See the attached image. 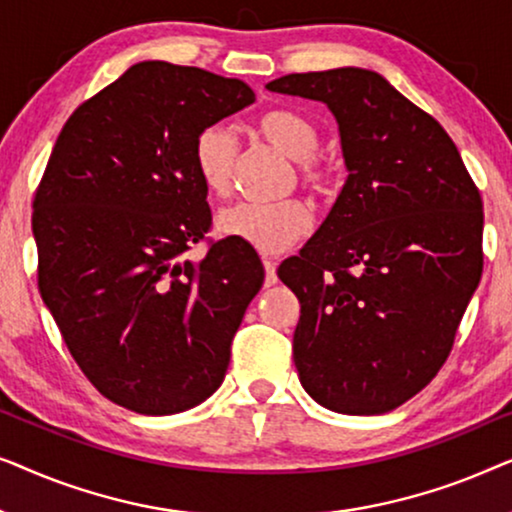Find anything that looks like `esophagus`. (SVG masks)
I'll list each match as a JSON object with an SVG mask.
<instances>
[{"mask_svg": "<svg viewBox=\"0 0 512 512\" xmlns=\"http://www.w3.org/2000/svg\"><path fill=\"white\" fill-rule=\"evenodd\" d=\"M265 265V286H275L277 284V263L272 258H263Z\"/></svg>", "mask_w": 512, "mask_h": 512, "instance_id": "obj_1", "label": "esophagus"}]
</instances>
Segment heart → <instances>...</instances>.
I'll use <instances>...</instances> for the list:
<instances>
[{
	"label": "heart",
	"instance_id": "b5f03b06",
	"mask_svg": "<svg viewBox=\"0 0 512 512\" xmlns=\"http://www.w3.org/2000/svg\"><path fill=\"white\" fill-rule=\"evenodd\" d=\"M254 130L265 142L298 163L300 184L312 195H331L338 186V172L317 156L321 135L317 123L296 109H268L256 116ZM237 139L226 125H209L193 142V167L209 195L226 198L233 188ZM312 214L300 200L240 202L219 216V230L233 240L247 242L263 254H279L310 233Z\"/></svg>",
	"mask_w": 512,
	"mask_h": 512
}]
</instances>
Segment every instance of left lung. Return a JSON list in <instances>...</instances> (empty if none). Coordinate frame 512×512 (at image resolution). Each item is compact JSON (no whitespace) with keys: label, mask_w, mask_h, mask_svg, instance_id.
Instances as JSON below:
<instances>
[{"label":"left lung","mask_w":512,"mask_h":512,"mask_svg":"<svg viewBox=\"0 0 512 512\" xmlns=\"http://www.w3.org/2000/svg\"><path fill=\"white\" fill-rule=\"evenodd\" d=\"M272 93L324 102L347 181L277 275L300 300L293 363L319 405L382 415L452 352L482 275V198L436 118L370 69L289 74Z\"/></svg>","instance_id":"1"}]
</instances>
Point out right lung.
<instances>
[{"mask_svg":"<svg viewBox=\"0 0 512 512\" xmlns=\"http://www.w3.org/2000/svg\"><path fill=\"white\" fill-rule=\"evenodd\" d=\"M256 100L244 81L137 62L67 118L34 193L39 293L93 387L139 415H174L221 387L263 286L247 242H212L193 167L200 130Z\"/></svg>","mask_w":512,"mask_h":512,"instance_id":"right-lung-1","label":"right lung"}]
</instances>
